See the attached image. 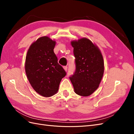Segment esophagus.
I'll list each match as a JSON object with an SVG mask.
<instances>
[{
	"mask_svg": "<svg viewBox=\"0 0 134 134\" xmlns=\"http://www.w3.org/2000/svg\"><path fill=\"white\" fill-rule=\"evenodd\" d=\"M64 70L66 71L68 70V67L66 66H64Z\"/></svg>",
	"mask_w": 134,
	"mask_h": 134,
	"instance_id": "34e87169",
	"label": "esophagus"
}]
</instances>
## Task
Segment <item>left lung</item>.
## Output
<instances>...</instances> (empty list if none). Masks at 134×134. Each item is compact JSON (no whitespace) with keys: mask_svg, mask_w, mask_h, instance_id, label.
Masks as SVG:
<instances>
[{"mask_svg":"<svg viewBox=\"0 0 134 134\" xmlns=\"http://www.w3.org/2000/svg\"><path fill=\"white\" fill-rule=\"evenodd\" d=\"M75 58V71L70 76L77 94L90 96L98 88L103 75L104 61L102 54L96 44L87 38L72 41Z\"/></svg>","mask_w":134,"mask_h":134,"instance_id":"1","label":"left lung"}]
</instances>
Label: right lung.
Here are the masks:
<instances>
[{
  "instance_id": "add662e5",
  "label": "right lung",
  "mask_w": 134,
  "mask_h": 134,
  "mask_svg": "<svg viewBox=\"0 0 134 134\" xmlns=\"http://www.w3.org/2000/svg\"><path fill=\"white\" fill-rule=\"evenodd\" d=\"M56 42L47 36L38 38L28 49L25 70L31 86L43 97L58 92L60 83L66 73L58 63L54 52Z\"/></svg>"
}]
</instances>
